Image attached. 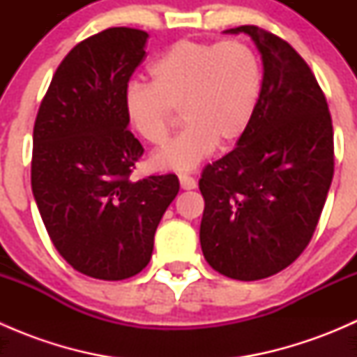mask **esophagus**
I'll return each instance as SVG.
<instances>
[{
    "instance_id": "esophagus-1",
    "label": "esophagus",
    "mask_w": 357,
    "mask_h": 357,
    "mask_svg": "<svg viewBox=\"0 0 357 357\" xmlns=\"http://www.w3.org/2000/svg\"><path fill=\"white\" fill-rule=\"evenodd\" d=\"M179 185H181L183 190L197 188L195 178H192V176H190V174H179Z\"/></svg>"
}]
</instances>
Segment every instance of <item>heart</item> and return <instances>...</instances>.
<instances>
[{
  "instance_id": "1",
  "label": "heart",
  "mask_w": 357,
  "mask_h": 357,
  "mask_svg": "<svg viewBox=\"0 0 357 357\" xmlns=\"http://www.w3.org/2000/svg\"><path fill=\"white\" fill-rule=\"evenodd\" d=\"M150 84L131 81L122 107L129 128L150 145L167 138L174 110L186 128L153 153L160 171H192L214 152L245 136L262 95V63L240 39L193 41L169 46L149 67Z\"/></svg>"
}]
</instances>
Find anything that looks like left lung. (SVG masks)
Wrapping results in <instances>:
<instances>
[{
    "instance_id": "1",
    "label": "left lung",
    "mask_w": 357,
    "mask_h": 357,
    "mask_svg": "<svg viewBox=\"0 0 357 357\" xmlns=\"http://www.w3.org/2000/svg\"><path fill=\"white\" fill-rule=\"evenodd\" d=\"M264 82L250 128L205 165L200 245L212 269L242 282L268 278L309 245L333 178V128L325 95L301 55L255 25Z\"/></svg>"
}]
</instances>
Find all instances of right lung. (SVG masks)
<instances>
[{"label": "right lung", "mask_w": 357, "mask_h": 357, "mask_svg": "<svg viewBox=\"0 0 357 357\" xmlns=\"http://www.w3.org/2000/svg\"><path fill=\"white\" fill-rule=\"evenodd\" d=\"M146 39L139 29L110 27L75 45L34 122L31 185L46 231L75 271L107 282L149 264L179 192L174 174L131 179L143 146L128 129L122 96Z\"/></svg>", "instance_id": "right-lung-1"}]
</instances>
